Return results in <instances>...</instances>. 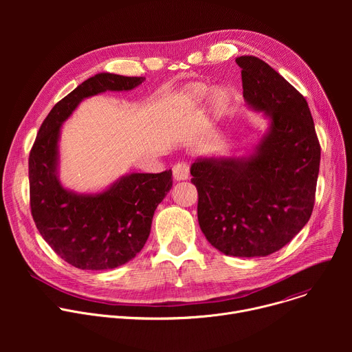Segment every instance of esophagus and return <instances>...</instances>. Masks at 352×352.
I'll use <instances>...</instances> for the list:
<instances>
[{"instance_id":"obj_1","label":"esophagus","mask_w":352,"mask_h":352,"mask_svg":"<svg viewBox=\"0 0 352 352\" xmlns=\"http://www.w3.org/2000/svg\"><path fill=\"white\" fill-rule=\"evenodd\" d=\"M173 174L175 181H184L189 177V164L186 162H178L173 167Z\"/></svg>"}]
</instances>
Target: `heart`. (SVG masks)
I'll return each instance as SVG.
<instances>
[{"mask_svg": "<svg viewBox=\"0 0 352 352\" xmlns=\"http://www.w3.org/2000/svg\"><path fill=\"white\" fill-rule=\"evenodd\" d=\"M209 96V87L202 85V83H192L185 89L184 98L185 102L189 104L193 103H200L206 100ZM231 103V94L228 90H216L213 97H212V107L213 111L219 116H223L228 111Z\"/></svg>", "mask_w": 352, "mask_h": 352, "instance_id": "b5f03b06", "label": "heart"}]
</instances>
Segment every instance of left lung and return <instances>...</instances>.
Here are the masks:
<instances>
[{"label":"left lung","mask_w":352,"mask_h":352,"mask_svg":"<svg viewBox=\"0 0 352 352\" xmlns=\"http://www.w3.org/2000/svg\"><path fill=\"white\" fill-rule=\"evenodd\" d=\"M245 102L270 118V129L243 159H199L190 167L197 220L206 239L230 256H267L309 221L320 143L305 97L265 61L243 56Z\"/></svg>","instance_id":"8db88e82"}]
</instances>
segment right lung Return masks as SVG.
I'll return each instance as SVG.
<instances>
[{"label": "right lung", "instance_id": "1", "mask_svg": "<svg viewBox=\"0 0 352 352\" xmlns=\"http://www.w3.org/2000/svg\"><path fill=\"white\" fill-rule=\"evenodd\" d=\"M143 76L97 74L67 94L43 121L29 155L30 212L54 252L82 270L118 267L146 243L157 205L173 186V171L131 174L97 195L67 190L57 177L61 124L85 97L131 90Z\"/></svg>", "mask_w": 352, "mask_h": 352}]
</instances>
